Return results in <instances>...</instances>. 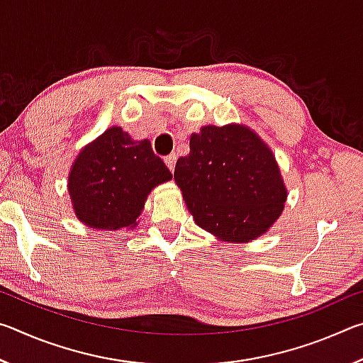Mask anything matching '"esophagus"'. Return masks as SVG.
<instances>
[{
  "label": "esophagus",
  "instance_id": "esophagus-1",
  "mask_svg": "<svg viewBox=\"0 0 363 363\" xmlns=\"http://www.w3.org/2000/svg\"><path fill=\"white\" fill-rule=\"evenodd\" d=\"M176 160H177V157H176V155H169V157L164 158V163H167V167H168V169L171 171V173H174Z\"/></svg>",
  "mask_w": 363,
  "mask_h": 363
}]
</instances>
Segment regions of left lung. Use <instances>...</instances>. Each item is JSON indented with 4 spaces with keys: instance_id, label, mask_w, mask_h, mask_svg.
<instances>
[{
    "instance_id": "8db88e82",
    "label": "left lung",
    "mask_w": 363,
    "mask_h": 363,
    "mask_svg": "<svg viewBox=\"0 0 363 363\" xmlns=\"http://www.w3.org/2000/svg\"><path fill=\"white\" fill-rule=\"evenodd\" d=\"M174 181L195 223L220 242L266 233L285 208L288 190L274 152L247 125H206L190 136Z\"/></svg>"
}]
</instances>
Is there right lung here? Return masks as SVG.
<instances>
[{"label": "right lung", "instance_id": "1", "mask_svg": "<svg viewBox=\"0 0 363 363\" xmlns=\"http://www.w3.org/2000/svg\"><path fill=\"white\" fill-rule=\"evenodd\" d=\"M173 179L150 140H134L120 126L104 131L73 160L67 190L73 213L91 229H134L147 196Z\"/></svg>", "mask_w": 363, "mask_h": 363}]
</instances>
